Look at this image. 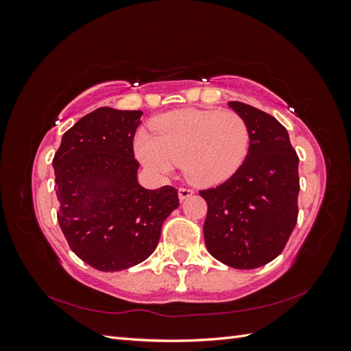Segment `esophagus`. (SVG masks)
Masks as SVG:
<instances>
[{
  "instance_id": "obj_1",
  "label": "esophagus",
  "mask_w": 351,
  "mask_h": 351,
  "mask_svg": "<svg viewBox=\"0 0 351 351\" xmlns=\"http://www.w3.org/2000/svg\"><path fill=\"white\" fill-rule=\"evenodd\" d=\"M193 193H195L193 189H189V187H180L178 189V197H180V200H184V199L192 196Z\"/></svg>"
}]
</instances>
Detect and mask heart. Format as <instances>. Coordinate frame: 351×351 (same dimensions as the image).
I'll use <instances>...</instances> for the list:
<instances>
[{
	"label": "heart",
	"instance_id": "1",
	"mask_svg": "<svg viewBox=\"0 0 351 351\" xmlns=\"http://www.w3.org/2000/svg\"><path fill=\"white\" fill-rule=\"evenodd\" d=\"M155 136L141 132L134 151L142 164L167 174L183 164L192 183L212 186L234 174L249 151L246 120L234 111L182 110L161 115L154 123Z\"/></svg>",
	"mask_w": 351,
	"mask_h": 351
}]
</instances>
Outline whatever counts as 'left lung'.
I'll use <instances>...</instances> for the list:
<instances>
[{
  "mask_svg": "<svg viewBox=\"0 0 351 351\" xmlns=\"http://www.w3.org/2000/svg\"><path fill=\"white\" fill-rule=\"evenodd\" d=\"M228 105L249 125V152L227 182L199 192L208 205L204 236L219 262L254 269L278 256L295 227L299 156L272 115L237 101Z\"/></svg>",
  "mask_w": 351,
  "mask_h": 351,
  "instance_id": "1",
  "label": "left lung"
}]
</instances>
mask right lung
Listing matches in <instances>:
<instances>
[{"mask_svg": "<svg viewBox=\"0 0 351 351\" xmlns=\"http://www.w3.org/2000/svg\"><path fill=\"white\" fill-rule=\"evenodd\" d=\"M142 114L95 110L62 134L52 159L62 234L98 271H123L149 258L180 205L176 187L147 190L137 182L133 139Z\"/></svg>", "mask_w": 351, "mask_h": 351, "instance_id": "1", "label": "right lung"}]
</instances>
